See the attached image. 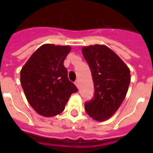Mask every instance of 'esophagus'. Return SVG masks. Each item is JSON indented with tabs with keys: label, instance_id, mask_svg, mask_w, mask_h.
Here are the masks:
<instances>
[{
	"label": "esophagus",
	"instance_id": "34e87169",
	"mask_svg": "<svg viewBox=\"0 0 153 153\" xmlns=\"http://www.w3.org/2000/svg\"><path fill=\"white\" fill-rule=\"evenodd\" d=\"M74 83H75V85L77 86V88H79V80H76V81L74 82Z\"/></svg>",
	"mask_w": 153,
	"mask_h": 153
}]
</instances>
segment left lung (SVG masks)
Masks as SVG:
<instances>
[{
    "instance_id": "1",
    "label": "left lung",
    "mask_w": 153,
    "mask_h": 153,
    "mask_svg": "<svg viewBox=\"0 0 153 153\" xmlns=\"http://www.w3.org/2000/svg\"><path fill=\"white\" fill-rule=\"evenodd\" d=\"M83 56L92 73L94 95L84 103L88 115L98 121L109 119L125 99L130 83L128 66L103 45L84 47Z\"/></svg>"
}]
</instances>
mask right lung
Here are the masks:
<instances>
[{"instance_id":"add662e5","label":"right lung","mask_w":153,"mask_h":153,"mask_svg":"<svg viewBox=\"0 0 153 153\" xmlns=\"http://www.w3.org/2000/svg\"><path fill=\"white\" fill-rule=\"evenodd\" d=\"M70 51L68 46L45 44L22 68L20 81L26 98L41 115L51 117L61 113L71 94L78 92L64 66Z\"/></svg>"}]
</instances>
